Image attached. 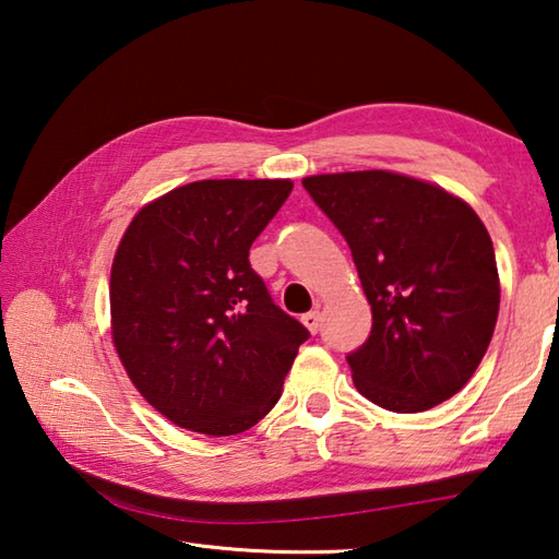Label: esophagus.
Segmentation results:
<instances>
[{"label": "esophagus", "instance_id": "esophagus-1", "mask_svg": "<svg viewBox=\"0 0 559 559\" xmlns=\"http://www.w3.org/2000/svg\"><path fill=\"white\" fill-rule=\"evenodd\" d=\"M300 320H302V324L308 326V330H310L312 334H317V330H320V312H317V310L305 312V314L300 317Z\"/></svg>", "mask_w": 559, "mask_h": 559}]
</instances>
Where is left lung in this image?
I'll use <instances>...</instances> for the list:
<instances>
[{
    "label": "left lung",
    "instance_id": "1",
    "mask_svg": "<svg viewBox=\"0 0 559 559\" xmlns=\"http://www.w3.org/2000/svg\"><path fill=\"white\" fill-rule=\"evenodd\" d=\"M352 247L373 310L346 356L360 395L390 412H426L475 376L495 334L499 273L477 213L441 186L395 171L302 179Z\"/></svg>",
    "mask_w": 559,
    "mask_h": 559
}]
</instances>
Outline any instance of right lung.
<instances>
[{
  "instance_id": "1",
  "label": "right lung",
  "mask_w": 559,
  "mask_h": 559,
  "mask_svg": "<svg viewBox=\"0 0 559 559\" xmlns=\"http://www.w3.org/2000/svg\"><path fill=\"white\" fill-rule=\"evenodd\" d=\"M290 179H205L147 203L111 266L120 364L181 429L235 436L264 419L310 332L271 300L249 247Z\"/></svg>"
}]
</instances>
